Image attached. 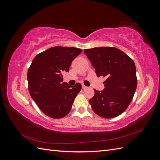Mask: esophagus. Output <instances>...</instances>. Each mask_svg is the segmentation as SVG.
I'll use <instances>...</instances> for the list:
<instances>
[{"mask_svg": "<svg viewBox=\"0 0 160 160\" xmlns=\"http://www.w3.org/2000/svg\"><path fill=\"white\" fill-rule=\"evenodd\" d=\"M82 88H83V89H87V88H88V87H86L84 85H82Z\"/></svg>", "mask_w": 160, "mask_h": 160, "instance_id": "obj_1", "label": "esophagus"}]
</instances>
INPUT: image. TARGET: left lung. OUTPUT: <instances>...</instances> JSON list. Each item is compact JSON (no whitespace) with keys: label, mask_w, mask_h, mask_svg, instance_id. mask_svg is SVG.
<instances>
[{"label":"left lung","mask_w":160,"mask_h":160,"mask_svg":"<svg viewBox=\"0 0 160 160\" xmlns=\"http://www.w3.org/2000/svg\"><path fill=\"white\" fill-rule=\"evenodd\" d=\"M97 76L107 79L103 91L94 89L89 100L92 109L103 118H113L123 113L132 101L137 88L136 68L133 61L115 47L85 49Z\"/></svg>","instance_id":"obj_1"}]
</instances>
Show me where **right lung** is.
<instances>
[{
  "instance_id": "right-lung-1",
  "label": "right lung",
  "mask_w": 160,
  "mask_h": 160,
  "mask_svg": "<svg viewBox=\"0 0 160 160\" xmlns=\"http://www.w3.org/2000/svg\"><path fill=\"white\" fill-rule=\"evenodd\" d=\"M82 52L75 47H54L34 58L28 70V91L38 107L49 117L60 119L69 113L81 89L79 83L70 86L62 82L71 62Z\"/></svg>"
}]
</instances>
